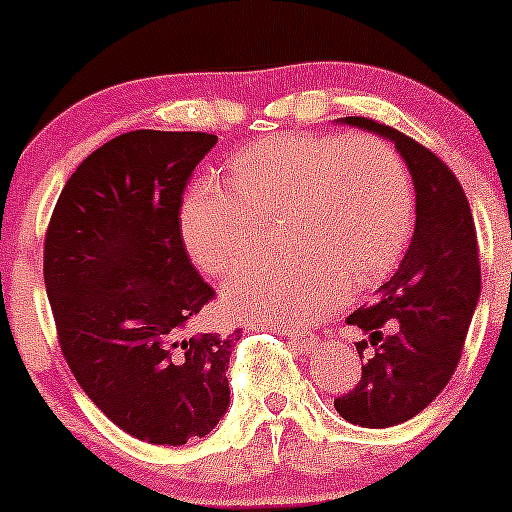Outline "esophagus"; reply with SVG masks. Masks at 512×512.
<instances>
[{"instance_id":"obj_1","label":"esophagus","mask_w":512,"mask_h":512,"mask_svg":"<svg viewBox=\"0 0 512 512\" xmlns=\"http://www.w3.org/2000/svg\"><path fill=\"white\" fill-rule=\"evenodd\" d=\"M277 334H285L289 342L299 349V352H314L319 347V339L307 332H292V329H277Z\"/></svg>"}]
</instances>
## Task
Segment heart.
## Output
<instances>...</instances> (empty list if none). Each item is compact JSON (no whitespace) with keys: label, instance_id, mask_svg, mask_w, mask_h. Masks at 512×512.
<instances>
[{"label":"heart","instance_id":"heart-1","mask_svg":"<svg viewBox=\"0 0 512 512\" xmlns=\"http://www.w3.org/2000/svg\"><path fill=\"white\" fill-rule=\"evenodd\" d=\"M414 180L376 136L287 133L237 153L227 185L185 195L180 227L193 260L227 277L260 257L267 232L289 257L237 275L223 304L240 319L307 327L352 292L379 285L406 252Z\"/></svg>","mask_w":512,"mask_h":512}]
</instances>
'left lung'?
Wrapping results in <instances>:
<instances>
[{"label": "left lung", "mask_w": 512, "mask_h": 512, "mask_svg": "<svg viewBox=\"0 0 512 512\" xmlns=\"http://www.w3.org/2000/svg\"><path fill=\"white\" fill-rule=\"evenodd\" d=\"M344 123L394 141L416 188V227L401 267L374 304L347 317L366 334L356 342L364 364L354 389L334 399L344 421L389 428L421 414L461 361L480 297L476 223L461 183L436 153L371 118Z\"/></svg>", "instance_id": "left-lung-1"}]
</instances>
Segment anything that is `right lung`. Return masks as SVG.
<instances>
[{
  "mask_svg": "<svg viewBox=\"0 0 512 512\" xmlns=\"http://www.w3.org/2000/svg\"><path fill=\"white\" fill-rule=\"evenodd\" d=\"M218 143L200 131H131L71 173L44 240L56 337L81 389L118 428L183 446L230 404L225 369L242 329H185L215 299L180 232L183 190Z\"/></svg>",
  "mask_w": 512,
  "mask_h": 512,
  "instance_id": "1",
  "label": "right lung"
}]
</instances>
